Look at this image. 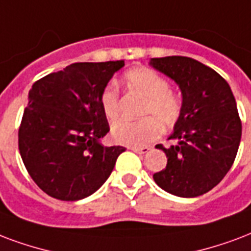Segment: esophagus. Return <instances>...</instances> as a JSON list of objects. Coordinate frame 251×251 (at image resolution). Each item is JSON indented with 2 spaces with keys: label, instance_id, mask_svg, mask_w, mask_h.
I'll return each instance as SVG.
<instances>
[{
  "label": "esophagus",
  "instance_id": "obj_1",
  "mask_svg": "<svg viewBox=\"0 0 251 251\" xmlns=\"http://www.w3.org/2000/svg\"><path fill=\"white\" fill-rule=\"evenodd\" d=\"M130 150L134 151V152H137V154H146V152H149V150H150V147L149 146H142V147L133 146V147H130Z\"/></svg>",
  "mask_w": 251,
  "mask_h": 251
}]
</instances>
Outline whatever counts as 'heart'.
I'll use <instances>...</instances> for the list:
<instances>
[{"mask_svg":"<svg viewBox=\"0 0 251 251\" xmlns=\"http://www.w3.org/2000/svg\"><path fill=\"white\" fill-rule=\"evenodd\" d=\"M131 91L145 97L142 114L147 116L137 121L121 120L113 124L112 135L118 143L127 146H142L155 139L163 129L176 125L181 114V101L175 92L168 89L167 80L149 67L131 68L124 76ZM101 108L109 120H116L120 113V96L117 88L108 84L100 97Z\"/></svg>","mask_w":251,"mask_h":251,"instance_id":"1","label":"heart"}]
</instances>
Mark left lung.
<instances>
[{"label":"left lung","instance_id":"obj_1","mask_svg":"<svg viewBox=\"0 0 251 251\" xmlns=\"http://www.w3.org/2000/svg\"><path fill=\"white\" fill-rule=\"evenodd\" d=\"M150 64L175 80L183 95L181 114L170 139L167 166L152 177L160 188L180 198L206 194L233 166L242 124L232 89L215 70L187 56L152 57Z\"/></svg>","mask_w":251,"mask_h":251}]
</instances>
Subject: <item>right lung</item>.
I'll list each match as a JSON object with an SVG mask.
<instances>
[{
	"mask_svg": "<svg viewBox=\"0 0 251 251\" xmlns=\"http://www.w3.org/2000/svg\"><path fill=\"white\" fill-rule=\"evenodd\" d=\"M124 66L74 63L32 84L18 147L28 175L51 198L76 201L96 192L126 150L100 143L109 131L101 93Z\"/></svg>",
	"mask_w": 251,
	"mask_h": 251,
	"instance_id": "1",
	"label": "right lung"
}]
</instances>
